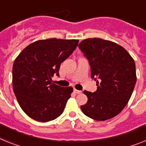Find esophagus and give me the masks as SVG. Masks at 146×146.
<instances>
[{
  "mask_svg": "<svg viewBox=\"0 0 146 146\" xmlns=\"http://www.w3.org/2000/svg\"><path fill=\"white\" fill-rule=\"evenodd\" d=\"M74 93L76 94H80L81 93H82V91H81V90H76V89H74Z\"/></svg>",
  "mask_w": 146,
  "mask_h": 146,
  "instance_id": "34e87169",
  "label": "esophagus"
}]
</instances>
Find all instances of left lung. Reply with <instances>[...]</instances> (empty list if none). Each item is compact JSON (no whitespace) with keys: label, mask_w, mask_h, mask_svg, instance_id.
<instances>
[{"label":"left lung","mask_w":146,"mask_h":146,"mask_svg":"<svg viewBox=\"0 0 146 146\" xmlns=\"http://www.w3.org/2000/svg\"><path fill=\"white\" fill-rule=\"evenodd\" d=\"M79 48L89 62L97 86L96 92L84 91L88 102L82 111L97 121L116 117L128 104L137 82L133 58L120 45L98 38L83 40Z\"/></svg>","instance_id":"left-lung-1"}]
</instances>
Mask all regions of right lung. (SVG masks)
<instances>
[{"mask_svg": "<svg viewBox=\"0 0 146 146\" xmlns=\"http://www.w3.org/2000/svg\"><path fill=\"white\" fill-rule=\"evenodd\" d=\"M79 40L49 38L28 45L15 60L13 90L18 104L30 118L41 122L53 120L63 113L73 88L52 83L59 76L61 63L72 54Z\"/></svg>", "mask_w": 146, "mask_h": 146, "instance_id": "right-lung-1", "label": "right lung"}]
</instances>
